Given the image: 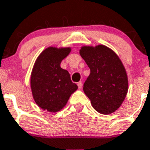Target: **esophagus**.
<instances>
[{"instance_id":"obj_1","label":"esophagus","mask_w":150,"mask_h":150,"mask_svg":"<svg viewBox=\"0 0 150 150\" xmlns=\"http://www.w3.org/2000/svg\"><path fill=\"white\" fill-rule=\"evenodd\" d=\"M77 85H78V87H79V89H81V88H82V82H81V81H79Z\"/></svg>"}]
</instances>
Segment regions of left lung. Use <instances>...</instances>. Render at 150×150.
Here are the masks:
<instances>
[{
  "label": "left lung",
  "instance_id": "left-lung-1",
  "mask_svg": "<svg viewBox=\"0 0 150 150\" xmlns=\"http://www.w3.org/2000/svg\"><path fill=\"white\" fill-rule=\"evenodd\" d=\"M80 55L90 69L83 91L92 106L102 114H110L119 108L128 92V78L121 60L106 46H84Z\"/></svg>",
  "mask_w": 150,
  "mask_h": 150
}]
</instances>
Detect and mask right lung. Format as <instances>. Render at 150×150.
Returning a JSON list of instances; mask_svg holds the SVG:
<instances>
[{
  "label": "right lung",
  "mask_w": 150,
  "mask_h": 150,
  "mask_svg": "<svg viewBox=\"0 0 150 150\" xmlns=\"http://www.w3.org/2000/svg\"><path fill=\"white\" fill-rule=\"evenodd\" d=\"M70 52V47H47L35 62L31 87L35 103L42 109L52 112L60 111L77 90V85L71 81L69 71L60 66Z\"/></svg>",
  "instance_id": "1"
}]
</instances>
